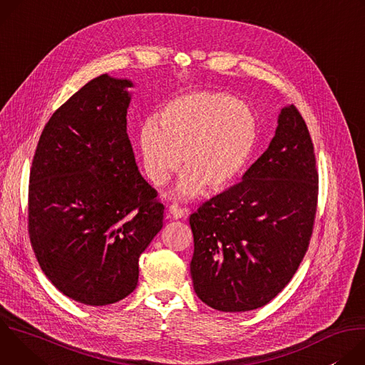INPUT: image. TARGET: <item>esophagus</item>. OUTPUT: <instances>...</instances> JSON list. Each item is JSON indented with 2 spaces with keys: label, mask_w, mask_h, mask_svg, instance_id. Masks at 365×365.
Masks as SVG:
<instances>
[{
  "label": "esophagus",
  "mask_w": 365,
  "mask_h": 365,
  "mask_svg": "<svg viewBox=\"0 0 365 365\" xmlns=\"http://www.w3.org/2000/svg\"><path fill=\"white\" fill-rule=\"evenodd\" d=\"M169 214H170L172 218L180 220V218H183V217L187 215V210H182V207H180L179 205L173 203V205L169 206Z\"/></svg>",
  "instance_id": "obj_1"
}]
</instances>
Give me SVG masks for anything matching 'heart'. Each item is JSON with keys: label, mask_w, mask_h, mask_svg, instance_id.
<instances>
[{"label": "heart", "mask_w": 365, "mask_h": 365, "mask_svg": "<svg viewBox=\"0 0 365 365\" xmlns=\"http://www.w3.org/2000/svg\"><path fill=\"white\" fill-rule=\"evenodd\" d=\"M258 138L254 113L234 96L217 91H193L170 99L138 134L143 166L155 185L185 170L175 195L179 199L230 187L247 168ZM182 158H178V153Z\"/></svg>", "instance_id": "b5f03b06"}]
</instances>
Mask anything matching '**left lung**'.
<instances>
[{
  "label": "left lung",
  "instance_id": "1",
  "mask_svg": "<svg viewBox=\"0 0 365 365\" xmlns=\"http://www.w3.org/2000/svg\"><path fill=\"white\" fill-rule=\"evenodd\" d=\"M314 144L294 106L282 108L269 148L240 183L189 218L197 297L221 312L267 304L307 251L318 205Z\"/></svg>",
  "mask_w": 365,
  "mask_h": 365
}]
</instances>
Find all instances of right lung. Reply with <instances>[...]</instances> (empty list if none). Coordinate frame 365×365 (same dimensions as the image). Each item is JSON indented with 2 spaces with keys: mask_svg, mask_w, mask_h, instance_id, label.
Wrapping results in <instances>:
<instances>
[{
  "mask_svg": "<svg viewBox=\"0 0 365 365\" xmlns=\"http://www.w3.org/2000/svg\"><path fill=\"white\" fill-rule=\"evenodd\" d=\"M128 79L103 73L72 95L40 135L29 235L46 277L89 306L127 297L165 206L138 172L127 134Z\"/></svg>",
  "mask_w": 365,
  "mask_h": 365,
  "instance_id": "add662e5",
  "label": "right lung"
}]
</instances>
